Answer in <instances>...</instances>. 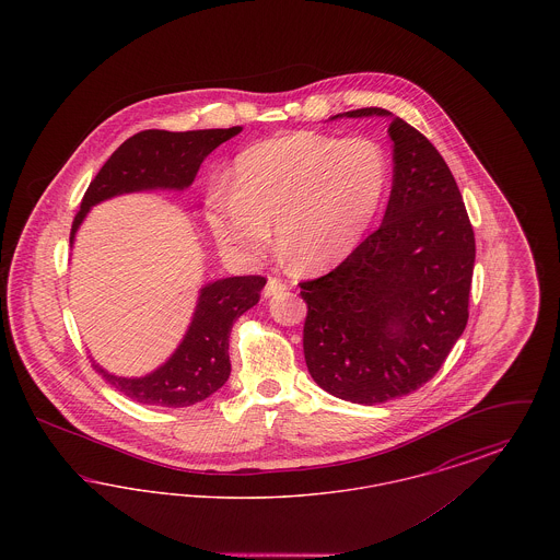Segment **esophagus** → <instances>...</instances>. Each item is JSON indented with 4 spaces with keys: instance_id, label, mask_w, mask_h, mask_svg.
<instances>
[{
    "instance_id": "esophagus-1",
    "label": "esophagus",
    "mask_w": 560,
    "mask_h": 560,
    "mask_svg": "<svg viewBox=\"0 0 560 560\" xmlns=\"http://www.w3.org/2000/svg\"><path fill=\"white\" fill-rule=\"evenodd\" d=\"M288 290V285L281 281V279H277V277H270L268 279L267 288H265V298H270V295H277V293L285 292Z\"/></svg>"
}]
</instances>
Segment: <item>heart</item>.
<instances>
[{
  "label": "heart",
  "instance_id": "b5f03b06",
  "mask_svg": "<svg viewBox=\"0 0 560 560\" xmlns=\"http://www.w3.org/2000/svg\"><path fill=\"white\" fill-rule=\"evenodd\" d=\"M390 161L365 136L338 138L293 132L243 149L229 180H215L206 220L220 249L254 265L279 245L304 270H323L348 258L382 210Z\"/></svg>",
  "mask_w": 560,
  "mask_h": 560
}]
</instances>
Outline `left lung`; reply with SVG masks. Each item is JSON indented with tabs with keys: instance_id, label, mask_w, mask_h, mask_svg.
I'll return each mask as SVG.
<instances>
[{
	"instance_id": "8db88e82",
	"label": "left lung",
	"mask_w": 560,
	"mask_h": 560,
	"mask_svg": "<svg viewBox=\"0 0 560 560\" xmlns=\"http://www.w3.org/2000/svg\"><path fill=\"white\" fill-rule=\"evenodd\" d=\"M390 117L393 190L377 231L340 267L300 283L308 315L304 359L338 399L375 405L424 386L468 323L475 233L459 188L427 136Z\"/></svg>"
}]
</instances>
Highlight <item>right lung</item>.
Returning a JSON list of instances; mask_svg holds the SVG:
<instances>
[{
    "mask_svg": "<svg viewBox=\"0 0 560 560\" xmlns=\"http://www.w3.org/2000/svg\"><path fill=\"white\" fill-rule=\"evenodd\" d=\"M243 128L165 132L144 130L128 138L101 167L83 195L71 229V247L88 212L119 195L147 190H185L192 185L203 160L215 147L237 136ZM267 285L265 277H226L199 290L187 334L165 363L140 377H124L94 363L108 384L142 405L188 407L206 400L224 386L231 375L229 336L233 323L258 304Z\"/></svg>",
    "mask_w": 560,
    "mask_h": 560,
    "instance_id": "right-lung-1",
    "label": "right lung"
}]
</instances>
